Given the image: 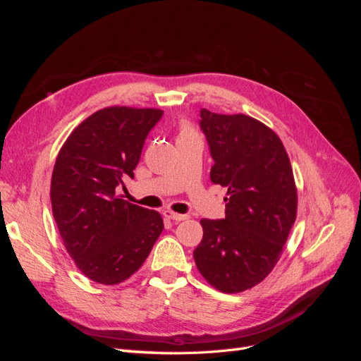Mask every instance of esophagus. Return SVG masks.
Here are the masks:
<instances>
[{"label":"esophagus","instance_id":"34e87169","mask_svg":"<svg viewBox=\"0 0 361 361\" xmlns=\"http://www.w3.org/2000/svg\"><path fill=\"white\" fill-rule=\"evenodd\" d=\"M164 216L166 218H169V220H173V221H183V220H187L188 218V215H182V214H174V212H171V211H164Z\"/></svg>","mask_w":361,"mask_h":361}]
</instances>
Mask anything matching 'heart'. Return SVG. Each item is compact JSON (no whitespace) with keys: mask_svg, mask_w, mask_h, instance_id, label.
I'll use <instances>...</instances> for the list:
<instances>
[{"mask_svg":"<svg viewBox=\"0 0 361 361\" xmlns=\"http://www.w3.org/2000/svg\"><path fill=\"white\" fill-rule=\"evenodd\" d=\"M192 135H195L194 129H192L188 123H182V125H180V129H179V137H178V140H180V138H188V137H192Z\"/></svg>","mask_w":361,"mask_h":361,"instance_id":"obj_1","label":"heart"}]
</instances>
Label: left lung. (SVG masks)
Listing matches in <instances>:
<instances>
[{
	"label": "left lung",
	"instance_id": "left-lung-1",
	"mask_svg": "<svg viewBox=\"0 0 361 361\" xmlns=\"http://www.w3.org/2000/svg\"><path fill=\"white\" fill-rule=\"evenodd\" d=\"M200 129L214 166L211 180L227 188L223 220H202L194 250L200 274L226 293L256 286L274 268L297 216V188L281 140L245 114L202 108Z\"/></svg>",
	"mask_w": 361,
	"mask_h": 361
}]
</instances>
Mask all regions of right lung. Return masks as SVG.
Listing matches in <instances>:
<instances>
[{"label":"right lung","mask_w":361,"mask_h":361,"mask_svg":"<svg viewBox=\"0 0 361 361\" xmlns=\"http://www.w3.org/2000/svg\"><path fill=\"white\" fill-rule=\"evenodd\" d=\"M154 108L110 106L75 128L52 171L54 220L84 276L117 285L143 265L164 223L157 211L116 195L134 170L145 141L162 117Z\"/></svg>","instance_id":"1"}]
</instances>
